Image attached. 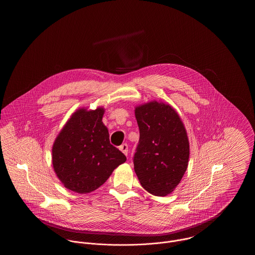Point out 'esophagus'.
I'll return each mask as SVG.
<instances>
[{"mask_svg":"<svg viewBox=\"0 0 255 255\" xmlns=\"http://www.w3.org/2000/svg\"><path fill=\"white\" fill-rule=\"evenodd\" d=\"M120 150L122 151L125 156L128 155V145L126 143H123L122 145L120 146Z\"/></svg>","mask_w":255,"mask_h":255,"instance_id":"esophagus-1","label":"esophagus"}]
</instances>
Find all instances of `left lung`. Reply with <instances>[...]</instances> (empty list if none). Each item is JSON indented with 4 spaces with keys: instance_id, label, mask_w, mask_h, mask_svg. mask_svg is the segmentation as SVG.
Listing matches in <instances>:
<instances>
[{
    "instance_id": "1",
    "label": "left lung",
    "mask_w": 255,
    "mask_h": 255,
    "mask_svg": "<svg viewBox=\"0 0 255 255\" xmlns=\"http://www.w3.org/2000/svg\"><path fill=\"white\" fill-rule=\"evenodd\" d=\"M139 140L133 169L142 187L155 196L170 194L188 165L189 141L178 113L169 104L151 101L135 107Z\"/></svg>"
}]
</instances>
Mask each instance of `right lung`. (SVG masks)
<instances>
[{
  "label": "right lung",
  "mask_w": 255,
  "mask_h": 255,
  "mask_svg": "<svg viewBox=\"0 0 255 255\" xmlns=\"http://www.w3.org/2000/svg\"><path fill=\"white\" fill-rule=\"evenodd\" d=\"M103 115V108L77 110L52 146L53 169L64 186L76 193L96 190L126 161L125 155L110 143Z\"/></svg>",
  "instance_id": "1"
}]
</instances>
